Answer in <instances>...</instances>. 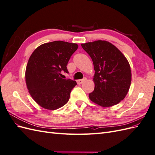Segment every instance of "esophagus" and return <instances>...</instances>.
<instances>
[{"mask_svg": "<svg viewBox=\"0 0 155 155\" xmlns=\"http://www.w3.org/2000/svg\"><path fill=\"white\" fill-rule=\"evenodd\" d=\"M87 78H83V79H79V80H77V83L78 84V85H81V84H82L84 81H86Z\"/></svg>", "mask_w": 155, "mask_h": 155, "instance_id": "1", "label": "esophagus"}]
</instances>
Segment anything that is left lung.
<instances>
[{
  "mask_svg": "<svg viewBox=\"0 0 155 155\" xmlns=\"http://www.w3.org/2000/svg\"><path fill=\"white\" fill-rule=\"evenodd\" d=\"M91 56L95 74L94 90L90 100L101 107H112L123 100L131 83L130 64L124 55L114 45L98 40L81 44Z\"/></svg>",
  "mask_w": 155,
  "mask_h": 155,
  "instance_id": "8db88e82",
  "label": "left lung"
}]
</instances>
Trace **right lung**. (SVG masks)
<instances>
[{
    "instance_id": "1",
    "label": "right lung",
    "mask_w": 155,
    "mask_h": 155,
    "mask_svg": "<svg viewBox=\"0 0 155 155\" xmlns=\"http://www.w3.org/2000/svg\"><path fill=\"white\" fill-rule=\"evenodd\" d=\"M78 48L76 43L55 41L37 47L28 62L25 79L33 99L44 109L55 110L68 102L76 81L61 78L68 73L67 65Z\"/></svg>"
}]
</instances>
